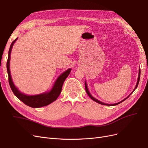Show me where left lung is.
<instances>
[{
	"instance_id": "1",
	"label": "left lung",
	"mask_w": 148,
	"mask_h": 148,
	"mask_svg": "<svg viewBox=\"0 0 148 148\" xmlns=\"http://www.w3.org/2000/svg\"><path fill=\"white\" fill-rule=\"evenodd\" d=\"M140 73H141V71H140V69H139V74H138V81H137V83H136V86H135V89H134V90L132 91V92L130 94V95L127 97H126L125 98V99H124L123 100H122V101H121L120 102H117V103H115V104H106V103H104V102H101V101H99V100H97V99H96V98H95L93 96H92V95H91L90 94V92H89V90H88V86H87V84H86V81H85V89H86V92H87V94H88V95L90 97V98L91 99H92V100H93L94 101H95V102H97V103H99V104H102V105H106V106H116V105H118V104H119L120 103H121V102H123L125 100H126L127 98L130 96L132 94L133 92V91L135 90V89L137 88V86H138V83H139V82H140Z\"/></svg>"
}]
</instances>
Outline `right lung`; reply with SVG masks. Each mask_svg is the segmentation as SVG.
I'll return each instance as SVG.
<instances>
[{
  "mask_svg": "<svg viewBox=\"0 0 148 148\" xmlns=\"http://www.w3.org/2000/svg\"><path fill=\"white\" fill-rule=\"evenodd\" d=\"M17 39L18 38H16L11 44L9 51H8V57L7 62V70L8 75V82H9L10 86L13 94H14L21 101L23 102L24 104L31 107H33V108H39V107H44L51 104L52 102L55 101L60 95L64 82L70 74L71 69H69L66 70L58 77L50 91L33 96L26 95L23 93L21 92L13 83L10 70V53L13 44H14Z\"/></svg>",
  "mask_w": 148,
  "mask_h": 148,
  "instance_id": "right-lung-1",
  "label": "right lung"
}]
</instances>
